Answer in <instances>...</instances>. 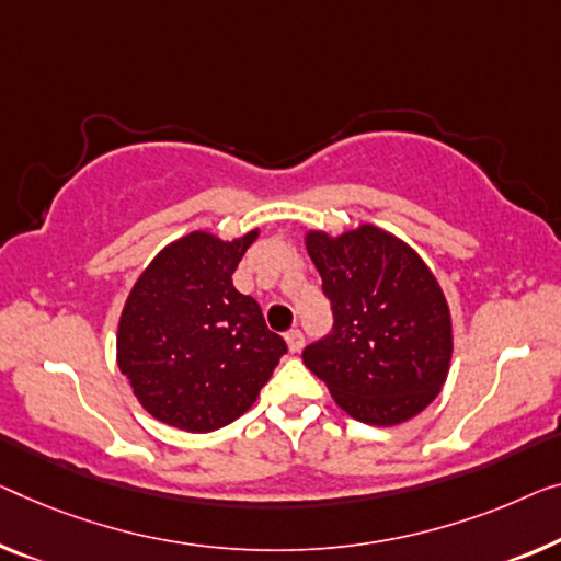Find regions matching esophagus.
Masks as SVG:
<instances>
[{
	"label": "esophagus",
	"mask_w": 561,
	"mask_h": 561,
	"mask_svg": "<svg viewBox=\"0 0 561 561\" xmlns=\"http://www.w3.org/2000/svg\"><path fill=\"white\" fill-rule=\"evenodd\" d=\"M284 340H287L289 353H299V350L305 347V337H302V332H299V330H289L287 334H284Z\"/></svg>",
	"instance_id": "obj_1"
}]
</instances>
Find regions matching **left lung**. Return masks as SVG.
<instances>
[{
  "label": "left lung",
  "mask_w": 561,
  "mask_h": 561,
  "mask_svg": "<svg viewBox=\"0 0 561 561\" xmlns=\"http://www.w3.org/2000/svg\"><path fill=\"white\" fill-rule=\"evenodd\" d=\"M332 302L334 330L302 353L334 403L370 425H400L446 386L454 324L436 274L396 233L357 224L305 231Z\"/></svg>",
  "instance_id": "1"
}]
</instances>
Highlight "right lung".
<instances>
[{"label":"right lung","instance_id":"right-lung-1","mask_svg":"<svg viewBox=\"0 0 561 561\" xmlns=\"http://www.w3.org/2000/svg\"><path fill=\"white\" fill-rule=\"evenodd\" d=\"M259 239L206 229L165 244L125 299L115 355L138 403L165 425L208 433L244 415L287 345L231 274Z\"/></svg>","mask_w":561,"mask_h":561}]
</instances>
